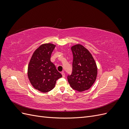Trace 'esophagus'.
<instances>
[{
	"instance_id": "obj_1",
	"label": "esophagus",
	"mask_w": 129,
	"mask_h": 129,
	"mask_svg": "<svg viewBox=\"0 0 129 129\" xmlns=\"http://www.w3.org/2000/svg\"><path fill=\"white\" fill-rule=\"evenodd\" d=\"M61 74H62V77H65V74H64V73L63 72H62Z\"/></svg>"
}]
</instances>
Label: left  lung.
<instances>
[{
    "label": "left lung",
    "instance_id": "1",
    "mask_svg": "<svg viewBox=\"0 0 129 129\" xmlns=\"http://www.w3.org/2000/svg\"><path fill=\"white\" fill-rule=\"evenodd\" d=\"M71 49L73 55V71L67 77L68 81L74 90L80 92L87 90L96 79V63L91 53L82 45H74Z\"/></svg>",
    "mask_w": 129,
    "mask_h": 129
}]
</instances>
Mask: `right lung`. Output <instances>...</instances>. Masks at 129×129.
<instances>
[{"mask_svg": "<svg viewBox=\"0 0 129 129\" xmlns=\"http://www.w3.org/2000/svg\"><path fill=\"white\" fill-rule=\"evenodd\" d=\"M55 47L52 44H42L33 53L28 67V77L33 87L42 92L54 88L56 80L62 76L52 62L50 56Z\"/></svg>", "mask_w": 129, "mask_h": 129, "instance_id": "1", "label": "right lung"}]
</instances>
